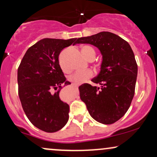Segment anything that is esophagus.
Returning <instances> with one entry per match:
<instances>
[{"label": "esophagus", "mask_w": 157, "mask_h": 157, "mask_svg": "<svg viewBox=\"0 0 157 157\" xmlns=\"http://www.w3.org/2000/svg\"><path fill=\"white\" fill-rule=\"evenodd\" d=\"M73 86H78L79 85H78V84H75V83H73Z\"/></svg>", "instance_id": "1"}]
</instances>
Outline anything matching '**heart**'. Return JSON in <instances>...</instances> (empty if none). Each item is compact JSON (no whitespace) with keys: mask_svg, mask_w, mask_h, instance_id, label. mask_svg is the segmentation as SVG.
<instances>
[{"mask_svg":"<svg viewBox=\"0 0 157 157\" xmlns=\"http://www.w3.org/2000/svg\"><path fill=\"white\" fill-rule=\"evenodd\" d=\"M81 52L82 55L84 56L85 58L89 60L91 57H95V51L94 49L90 46H82L80 47ZM93 77V72L90 70L83 71H77L71 75L69 77V80L77 84H81L82 82H86L89 79Z\"/></svg>","mask_w":157,"mask_h":157,"instance_id":"heart-1","label":"heart"}]
</instances>
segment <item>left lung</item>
<instances>
[{"instance_id":"obj_1","label":"left lung","mask_w":157,"mask_h":157,"mask_svg":"<svg viewBox=\"0 0 157 157\" xmlns=\"http://www.w3.org/2000/svg\"><path fill=\"white\" fill-rule=\"evenodd\" d=\"M77 44H89L102 55L100 71L91 81L100 87L85 83L79 87L81 100L97 122L109 125L125 115L134 95L137 64L127 41L109 32L80 37Z\"/></svg>"}]
</instances>
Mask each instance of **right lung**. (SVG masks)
Segmentation results:
<instances>
[{
    "label": "right lung",
    "mask_w": 157,
    "mask_h": 157,
    "mask_svg": "<svg viewBox=\"0 0 157 157\" xmlns=\"http://www.w3.org/2000/svg\"><path fill=\"white\" fill-rule=\"evenodd\" d=\"M77 38H44L29 48L17 69L18 95L23 109L35 127L48 133L60 130L68 120L69 105L60 99L66 81L59 64L64 48Z\"/></svg>",
    "instance_id": "add662e5"
}]
</instances>
